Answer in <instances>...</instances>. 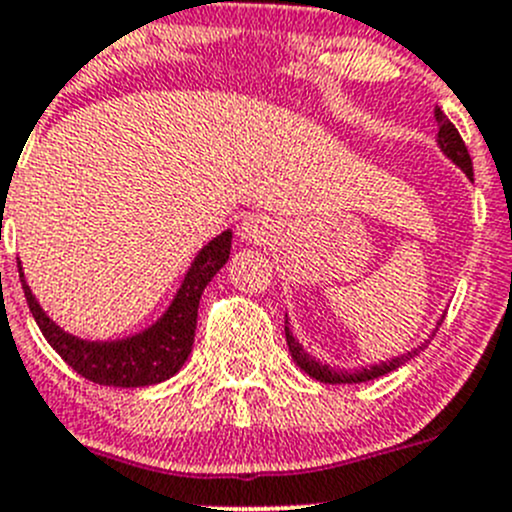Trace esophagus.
<instances>
[{
  "label": "esophagus",
  "instance_id": "34e87169",
  "mask_svg": "<svg viewBox=\"0 0 512 512\" xmlns=\"http://www.w3.org/2000/svg\"><path fill=\"white\" fill-rule=\"evenodd\" d=\"M270 232L272 227L265 217H247L240 227V234L250 242H265L270 237Z\"/></svg>",
  "mask_w": 512,
  "mask_h": 512
}]
</instances>
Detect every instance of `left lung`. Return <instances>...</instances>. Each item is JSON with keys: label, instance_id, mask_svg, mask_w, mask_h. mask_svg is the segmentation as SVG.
<instances>
[{"label": "left lung", "instance_id": "obj_1", "mask_svg": "<svg viewBox=\"0 0 512 512\" xmlns=\"http://www.w3.org/2000/svg\"><path fill=\"white\" fill-rule=\"evenodd\" d=\"M434 121H437V126H439L437 141H439V146H442V151L450 156V159L455 161V164L460 166V169L465 171V174L472 179V159H470V154H467V146H465V141H462L460 131L455 128V123L444 116L439 108H434ZM285 338H288L290 356H293L295 364H298L300 369H303L308 376L323 381V384H361V381L379 379V376H384V374H389V371L399 369L401 364H407L409 358H414L424 348V346H419V348H414L412 353H404V356L394 358V361H386V364L369 366V369L336 371V369H328V366L318 364L313 356H308V353L303 351V346H300V343L293 338V333L288 331V321H285Z\"/></svg>", "mask_w": 512, "mask_h": 512}]
</instances>
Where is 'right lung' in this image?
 <instances>
[{
  "mask_svg": "<svg viewBox=\"0 0 512 512\" xmlns=\"http://www.w3.org/2000/svg\"><path fill=\"white\" fill-rule=\"evenodd\" d=\"M229 247H232V232H222L219 237H214L199 252L191 270L186 272L184 283L164 318L148 331L118 343H88L60 331L42 313L30 285L22 280L25 278L22 267H19V280H22L27 305H30L32 318L40 326L42 336L60 353L65 364L73 366V371H78L93 384L103 386H123V389L151 386L174 376L189 358L194 331H197L199 298L209 280L217 275L219 267L229 260Z\"/></svg>",
  "mask_w": 512,
  "mask_h": 512,
  "instance_id": "add662e5",
  "label": "right lung"
}]
</instances>
